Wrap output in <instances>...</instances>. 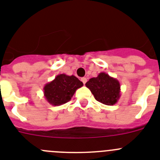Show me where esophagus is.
I'll list each match as a JSON object with an SVG mask.
<instances>
[{
    "instance_id": "1",
    "label": "esophagus",
    "mask_w": 160,
    "mask_h": 160,
    "mask_svg": "<svg viewBox=\"0 0 160 160\" xmlns=\"http://www.w3.org/2000/svg\"><path fill=\"white\" fill-rule=\"evenodd\" d=\"M81 81L83 82V84L87 82V78H85V77H83V78H81Z\"/></svg>"
}]
</instances>
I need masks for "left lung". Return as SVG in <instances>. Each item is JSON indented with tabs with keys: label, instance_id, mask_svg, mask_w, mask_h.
<instances>
[{
	"label": "left lung",
	"instance_id": "obj_1",
	"mask_svg": "<svg viewBox=\"0 0 160 160\" xmlns=\"http://www.w3.org/2000/svg\"><path fill=\"white\" fill-rule=\"evenodd\" d=\"M97 101L106 105H114L120 97L119 80L105 72H100L96 77L91 78L85 83Z\"/></svg>",
	"mask_w": 160,
	"mask_h": 160
}]
</instances>
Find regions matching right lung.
<instances>
[{
	"mask_svg": "<svg viewBox=\"0 0 160 160\" xmlns=\"http://www.w3.org/2000/svg\"><path fill=\"white\" fill-rule=\"evenodd\" d=\"M83 85L75 76L57 75L54 80L44 85V96L50 104L59 106L69 101L76 91Z\"/></svg>",
	"mask_w": 160,
	"mask_h": 160,
	"instance_id": "right-lung-1",
	"label": "right lung"
}]
</instances>
